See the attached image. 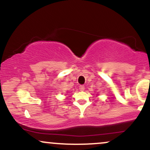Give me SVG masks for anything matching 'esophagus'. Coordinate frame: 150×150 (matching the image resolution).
<instances>
[{
    "label": "esophagus",
    "instance_id": "34e87169",
    "mask_svg": "<svg viewBox=\"0 0 150 150\" xmlns=\"http://www.w3.org/2000/svg\"><path fill=\"white\" fill-rule=\"evenodd\" d=\"M79 89H80V91H84V90H85V86L80 85V87H79Z\"/></svg>",
    "mask_w": 150,
    "mask_h": 150
}]
</instances>
